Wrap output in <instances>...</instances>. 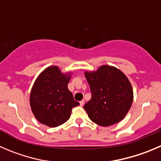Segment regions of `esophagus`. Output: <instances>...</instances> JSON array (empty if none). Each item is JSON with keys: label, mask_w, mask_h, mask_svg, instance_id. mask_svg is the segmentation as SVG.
Wrapping results in <instances>:
<instances>
[{"label": "esophagus", "mask_w": 161, "mask_h": 161, "mask_svg": "<svg viewBox=\"0 0 161 161\" xmlns=\"http://www.w3.org/2000/svg\"><path fill=\"white\" fill-rule=\"evenodd\" d=\"M79 103H80V106H82L84 105V103H85V101H84V100H82V101H81Z\"/></svg>", "instance_id": "esophagus-1"}]
</instances>
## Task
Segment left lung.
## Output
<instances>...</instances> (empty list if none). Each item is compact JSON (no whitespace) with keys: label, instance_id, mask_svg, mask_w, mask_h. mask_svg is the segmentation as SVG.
<instances>
[{"label":"left lung","instance_id":"left-lung-1","mask_svg":"<svg viewBox=\"0 0 161 161\" xmlns=\"http://www.w3.org/2000/svg\"><path fill=\"white\" fill-rule=\"evenodd\" d=\"M92 93L83 108L93 122L109 126L121 121L130 110L133 91L128 78L117 67L103 65L95 71H86Z\"/></svg>","mask_w":161,"mask_h":161}]
</instances>
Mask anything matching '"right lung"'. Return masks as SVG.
Masks as SVG:
<instances>
[{"instance_id": "right-lung-1", "label": "right lung", "mask_w": 161, "mask_h": 161, "mask_svg": "<svg viewBox=\"0 0 161 161\" xmlns=\"http://www.w3.org/2000/svg\"><path fill=\"white\" fill-rule=\"evenodd\" d=\"M71 72L62 73L50 66L39 75L30 93V106L35 118L48 127H57L70 118L72 108L79 103L74 99L67 85Z\"/></svg>"}]
</instances>
